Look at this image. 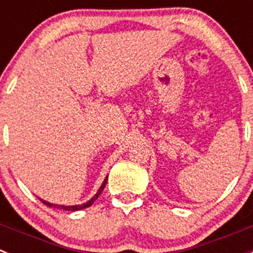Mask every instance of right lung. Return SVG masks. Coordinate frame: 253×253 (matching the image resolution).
<instances>
[{"mask_svg": "<svg viewBox=\"0 0 253 253\" xmlns=\"http://www.w3.org/2000/svg\"><path fill=\"white\" fill-rule=\"evenodd\" d=\"M107 182V177L105 178L104 182H102V185L100 186V189L97 190V193L95 194V195L92 196V198L88 200V202L84 203V204H78V205H59V204H51V203H48L45 202V200H43V199H40V202L43 203V204L48 205V207H51V208H57V209H63V210H68V211H76V210H81V209H86V208L91 207V205L93 204V203L97 200V198L100 196V194L102 193V190H104L105 185H106Z\"/></svg>", "mask_w": 253, "mask_h": 253, "instance_id": "add662e5", "label": "right lung"}]
</instances>
